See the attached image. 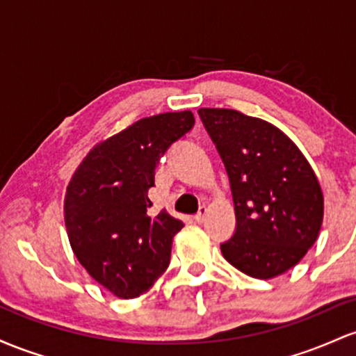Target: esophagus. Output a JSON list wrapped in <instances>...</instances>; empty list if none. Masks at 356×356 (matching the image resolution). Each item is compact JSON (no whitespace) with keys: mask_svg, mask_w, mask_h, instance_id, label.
I'll list each match as a JSON object with an SVG mask.
<instances>
[{"mask_svg":"<svg viewBox=\"0 0 356 356\" xmlns=\"http://www.w3.org/2000/svg\"><path fill=\"white\" fill-rule=\"evenodd\" d=\"M207 215H209V209H207V207H200L198 213L193 217L195 222H197V223H203V222H205Z\"/></svg>","mask_w":356,"mask_h":356,"instance_id":"obj_1","label":"esophagus"}]
</instances>
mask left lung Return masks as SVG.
I'll list each match as a JSON object with an SVG mask.
<instances>
[{
	"mask_svg": "<svg viewBox=\"0 0 356 356\" xmlns=\"http://www.w3.org/2000/svg\"><path fill=\"white\" fill-rule=\"evenodd\" d=\"M235 205L234 237L220 245L235 269L255 279L284 274L316 242L325 200L301 149L264 119L235 109L202 107Z\"/></svg>",
	"mask_w": 356,
	"mask_h": 356,
	"instance_id": "8db88e82",
	"label": "left lung"
}]
</instances>
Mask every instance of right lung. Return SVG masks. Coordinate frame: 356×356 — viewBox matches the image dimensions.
Here are the masks:
<instances>
[{
	"mask_svg": "<svg viewBox=\"0 0 356 356\" xmlns=\"http://www.w3.org/2000/svg\"><path fill=\"white\" fill-rule=\"evenodd\" d=\"M193 124L191 111L139 119L92 147L72 175L63 200L70 247L114 296L138 298L170 264L183 222L147 213V191L159 159Z\"/></svg>",
	"mask_w": 356,
	"mask_h": 356,
	"instance_id": "right-lung-1",
	"label": "right lung"
}]
</instances>
